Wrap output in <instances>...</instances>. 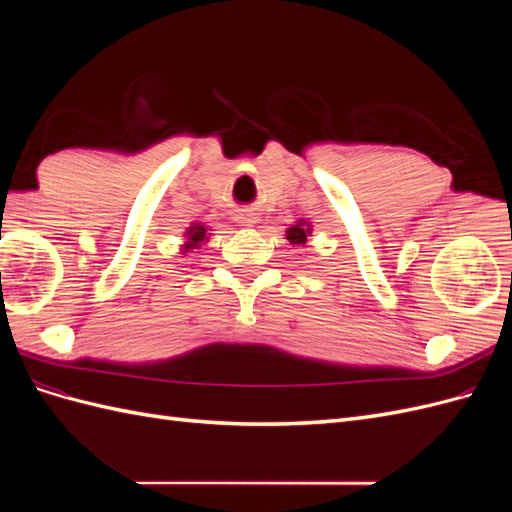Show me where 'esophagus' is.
Wrapping results in <instances>:
<instances>
[{"mask_svg":"<svg viewBox=\"0 0 512 512\" xmlns=\"http://www.w3.org/2000/svg\"><path fill=\"white\" fill-rule=\"evenodd\" d=\"M237 222H241L243 226H252V224H256V215L252 211H239Z\"/></svg>","mask_w":512,"mask_h":512,"instance_id":"1","label":"esophagus"}]
</instances>
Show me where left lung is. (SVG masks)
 <instances>
[{"instance_id":"left-lung-1","label":"left lung","mask_w":512,"mask_h":512,"mask_svg":"<svg viewBox=\"0 0 512 512\" xmlns=\"http://www.w3.org/2000/svg\"><path fill=\"white\" fill-rule=\"evenodd\" d=\"M309 232H312V228H309V226L301 220L299 224H294L292 228L286 230V239H288L290 243H294V245H303V243L307 241Z\"/></svg>"}]
</instances>
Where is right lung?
I'll use <instances>...</instances> for the list:
<instances>
[{
    "label": "right lung",
    "instance_id": "right-lung-1",
    "mask_svg": "<svg viewBox=\"0 0 512 512\" xmlns=\"http://www.w3.org/2000/svg\"><path fill=\"white\" fill-rule=\"evenodd\" d=\"M185 237H188V241L183 243V252H190L207 239V228L203 224H192L188 232H185Z\"/></svg>",
    "mask_w": 512,
    "mask_h": 512
}]
</instances>
